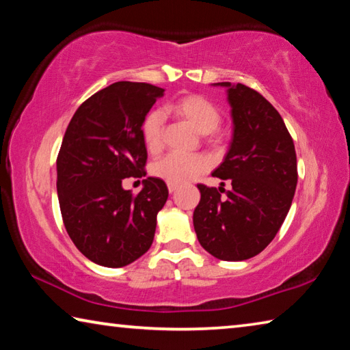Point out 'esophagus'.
<instances>
[{
    "label": "esophagus",
    "mask_w": 350,
    "mask_h": 350,
    "mask_svg": "<svg viewBox=\"0 0 350 350\" xmlns=\"http://www.w3.org/2000/svg\"><path fill=\"white\" fill-rule=\"evenodd\" d=\"M177 187H179V185H176V183H168V189H170V193H174L176 189H177Z\"/></svg>",
    "instance_id": "obj_1"
}]
</instances>
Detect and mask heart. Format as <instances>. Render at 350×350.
<instances>
[{"mask_svg": "<svg viewBox=\"0 0 350 350\" xmlns=\"http://www.w3.org/2000/svg\"><path fill=\"white\" fill-rule=\"evenodd\" d=\"M168 109L182 120L189 123L200 134L215 133L221 123V112L208 98L202 96H183L168 106ZM163 114L154 109L142 122V137L148 151L156 152L162 146ZM208 161L196 154L171 152L152 165V174L168 183H185L208 168Z\"/></svg>", "mask_w": 350, "mask_h": 350, "instance_id": "heart-1", "label": "heart"}]
</instances>
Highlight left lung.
Here are the masks:
<instances>
[{
  "label": "left lung",
  "instance_id": "8db88e82",
  "mask_svg": "<svg viewBox=\"0 0 350 350\" xmlns=\"http://www.w3.org/2000/svg\"><path fill=\"white\" fill-rule=\"evenodd\" d=\"M213 86L227 90L233 120L228 151L213 176L232 180V189L221 199L216 188L198 185L193 225L213 256L245 260L273 241L292 205L298 182L295 145L280 112L259 92L241 83Z\"/></svg>",
  "mask_w": 350,
  "mask_h": 350
}]
</instances>
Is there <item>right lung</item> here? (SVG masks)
I'll list each match as a JSON object with an SVG mask.
<instances>
[{
	"instance_id": "right-lung-1",
	"label": "right lung",
	"mask_w": 350,
	"mask_h": 350,
	"mask_svg": "<svg viewBox=\"0 0 350 350\" xmlns=\"http://www.w3.org/2000/svg\"><path fill=\"white\" fill-rule=\"evenodd\" d=\"M165 90L117 81L94 94L70 118L57 157V193L75 247L103 267H125L152 244L157 213L168 199L159 177L142 180L137 196L122 185L144 177L142 122Z\"/></svg>"
}]
</instances>
